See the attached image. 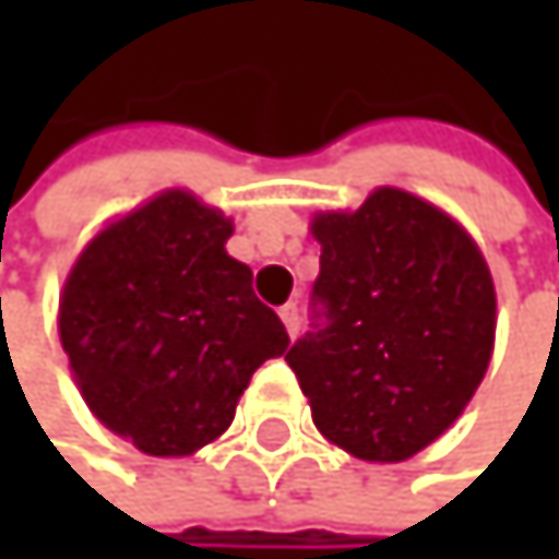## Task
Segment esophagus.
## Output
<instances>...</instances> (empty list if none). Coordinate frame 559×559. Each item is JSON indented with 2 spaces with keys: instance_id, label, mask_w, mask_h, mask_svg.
I'll use <instances>...</instances> for the list:
<instances>
[{
  "instance_id": "esophagus-1",
  "label": "esophagus",
  "mask_w": 559,
  "mask_h": 559,
  "mask_svg": "<svg viewBox=\"0 0 559 559\" xmlns=\"http://www.w3.org/2000/svg\"><path fill=\"white\" fill-rule=\"evenodd\" d=\"M277 314H282L288 335L295 338V335H298V329H301V311H298V305H295V301H288V305H285L282 311H277Z\"/></svg>"
}]
</instances>
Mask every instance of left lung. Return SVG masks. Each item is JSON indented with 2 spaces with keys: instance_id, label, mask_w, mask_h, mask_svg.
<instances>
[{
  "instance_id": "left-lung-1",
  "label": "left lung",
  "mask_w": 559,
  "mask_h": 559,
  "mask_svg": "<svg viewBox=\"0 0 559 559\" xmlns=\"http://www.w3.org/2000/svg\"><path fill=\"white\" fill-rule=\"evenodd\" d=\"M321 274L285 361L335 445L402 463L439 439L486 376L497 292L469 234L382 187L355 214H318Z\"/></svg>"
}]
</instances>
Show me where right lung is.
Returning <instances> with one entry per match:
<instances>
[{
    "instance_id": "right-lung-1",
    "label": "right lung",
    "mask_w": 559,
    "mask_h": 559,
    "mask_svg": "<svg viewBox=\"0 0 559 559\" xmlns=\"http://www.w3.org/2000/svg\"><path fill=\"white\" fill-rule=\"evenodd\" d=\"M230 221L183 190L110 224L73 264L59 338L93 416L146 456L217 439L288 332L224 251Z\"/></svg>"
}]
</instances>
